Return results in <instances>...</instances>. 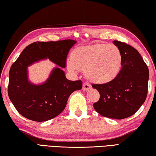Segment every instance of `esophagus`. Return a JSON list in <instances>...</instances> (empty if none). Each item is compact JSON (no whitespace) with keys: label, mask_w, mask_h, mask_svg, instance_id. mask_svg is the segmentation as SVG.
I'll return each instance as SVG.
<instances>
[{"label":"esophagus","mask_w":156,"mask_h":156,"mask_svg":"<svg viewBox=\"0 0 156 156\" xmlns=\"http://www.w3.org/2000/svg\"><path fill=\"white\" fill-rule=\"evenodd\" d=\"M91 84L88 83H84L83 87V91H87L91 88Z\"/></svg>","instance_id":"34e87169"}]
</instances>
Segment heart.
<instances>
[{"label":"heart","instance_id":"obj_1","mask_svg":"<svg viewBox=\"0 0 156 156\" xmlns=\"http://www.w3.org/2000/svg\"><path fill=\"white\" fill-rule=\"evenodd\" d=\"M67 65L72 72L84 70L86 77L92 82L107 83L119 75L122 55L115 44L98 43L75 49Z\"/></svg>","mask_w":156,"mask_h":156}]
</instances>
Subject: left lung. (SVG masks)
<instances>
[{"label":"left lung","mask_w":156,"mask_h":156,"mask_svg":"<svg viewBox=\"0 0 156 156\" xmlns=\"http://www.w3.org/2000/svg\"><path fill=\"white\" fill-rule=\"evenodd\" d=\"M113 43L122 52V69L109 83L92 84L100 93L94 107L104 117L124 119L133 115L146 100L149 72L138 50L124 42Z\"/></svg>","instance_id":"obj_1"}]
</instances>
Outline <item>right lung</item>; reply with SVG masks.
Returning <instances> with one entry per match:
<instances>
[{
  "mask_svg": "<svg viewBox=\"0 0 156 156\" xmlns=\"http://www.w3.org/2000/svg\"><path fill=\"white\" fill-rule=\"evenodd\" d=\"M75 43L70 39L38 41L21 52L10 68L7 89L10 100L20 115L36 122L51 120L65 109L72 93L82 89L80 80H69L61 69L65 68L69 51ZM47 57L61 67L55 69L44 84H31L27 80V67Z\"/></svg>",
  "mask_w": 156,
  "mask_h": 156,
  "instance_id": "add662e5",
  "label": "right lung"
}]
</instances>
